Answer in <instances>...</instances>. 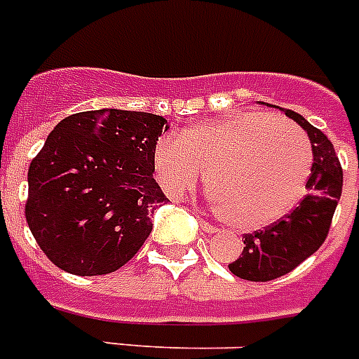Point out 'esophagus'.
Instances as JSON below:
<instances>
[{
    "instance_id": "1",
    "label": "esophagus",
    "mask_w": 359,
    "mask_h": 359,
    "mask_svg": "<svg viewBox=\"0 0 359 359\" xmlns=\"http://www.w3.org/2000/svg\"><path fill=\"white\" fill-rule=\"evenodd\" d=\"M198 222H200V226H201V229H203L205 232H209V234H214V232L217 231L216 226H214V225H210V223H207V222H205L203 217H198Z\"/></svg>"
}]
</instances>
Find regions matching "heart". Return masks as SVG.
Here are the masks:
<instances>
[{
  "instance_id": "obj_1",
  "label": "heart",
  "mask_w": 359,
  "mask_h": 359,
  "mask_svg": "<svg viewBox=\"0 0 359 359\" xmlns=\"http://www.w3.org/2000/svg\"><path fill=\"white\" fill-rule=\"evenodd\" d=\"M161 191L182 200L201 182L219 219L256 231L283 219L305 194L312 170L309 136L283 116L229 112L205 118L152 147Z\"/></svg>"
}]
</instances>
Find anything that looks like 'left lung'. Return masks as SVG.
<instances>
[{
	"label": "left lung",
	"instance_id": "obj_1",
	"mask_svg": "<svg viewBox=\"0 0 359 359\" xmlns=\"http://www.w3.org/2000/svg\"><path fill=\"white\" fill-rule=\"evenodd\" d=\"M280 110L294 119L311 140L314 163L307 183L309 192L283 219L254 234H245L243 252L236 262L229 263V271L241 280H276L316 252L329 234L341 196L343 170L329 137L298 112Z\"/></svg>",
	"mask_w": 359,
	"mask_h": 359
}]
</instances>
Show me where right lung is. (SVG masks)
Instances as JSON below:
<instances>
[{"mask_svg":"<svg viewBox=\"0 0 359 359\" xmlns=\"http://www.w3.org/2000/svg\"><path fill=\"white\" fill-rule=\"evenodd\" d=\"M163 116L101 109L61 119L29 167L25 216L56 267L78 276L118 271L152 231L167 196L152 176Z\"/></svg>","mask_w":359,"mask_h":359,"instance_id":"1","label":"right lung"}]
</instances>
